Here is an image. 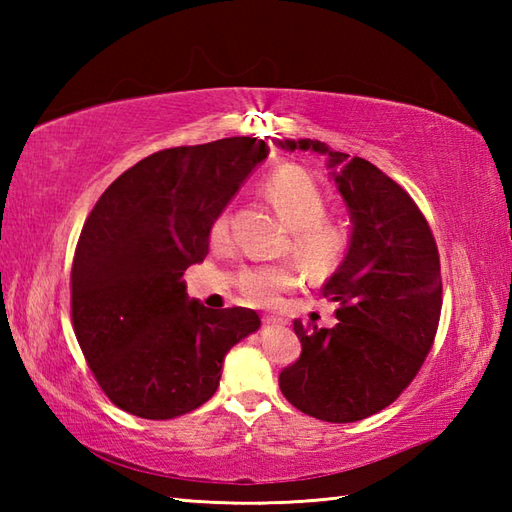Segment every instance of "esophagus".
I'll return each mask as SVG.
<instances>
[{
  "label": "esophagus",
  "mask_w": 512,
  "mask_h": 512,
  "mask_svg": "<svg viewBox=\"0 0 512 512\" xmlns=\"http://www.w3.org/2000/svg\"><path fill=\"white\" fill-rule=\"evenodd\" d=\"M281 323H284V319L270 317V314H268V317H264V325H281Z\"/></svg>",
  "instance_id": "1"
}]
</instances>
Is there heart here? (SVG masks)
<instances>
[{"instance_id":"obj_1","label":"heart","mask_w":512,"mask_h":512,"mask_svg":"<svg viewBox=\"0 0 512 512\" xmlns=\"http://www.w3.org/2000/svg\"><path fill=\"white\" fill-rule=\"evenodd\" d=\"M264 195L290 228V250L303 268L323 275L341 262L347 250V231L325 220V198L319 184L301 167H279L264 182ZM213 242L228 237V213L217 215L211 226ZM297 268L290 264H264L242 270L237 284L255 306H275L281 292L297 284Z\"/></svg>"}]
</instances>
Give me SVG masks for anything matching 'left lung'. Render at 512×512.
<instances>
[{"mask_svg":"<svg viewBox=\"0 0 512 512\" xmlns=\"http://www.w3.org/2000/svg\"><path fill=\"white\" fill-rule=\"evenodd\" d=\"M325 158L350 215L343 262L323 284L334 328L295 319L301 356L279 374L290 405L325 422H356L391 405L429 354L442 308L436 239L407 191L365 158L310 138L275 140Z\"/></svg>","mask_w":512,"mask_h":512,"instance_id":"8db88e82","label":"left lung"}]
</instances>
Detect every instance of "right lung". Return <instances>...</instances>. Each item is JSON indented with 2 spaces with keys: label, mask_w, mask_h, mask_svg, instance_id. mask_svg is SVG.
Here are the masks:
<instances>
[{
  "label": "right lung",
  "mask_w": 512,
  "mask_h": 512,
  "mask_svg": "<svg viewBox=\"0 0 512 512\" xmlns=\"http://www.w3.org/2000/svg\"><path fill=\"white\" fill-rule=\"evenodd\" d=\"M268 151L248 136L158 151L118 176L85 222L74 334L107 398L132 416L169 420L204 405L224 356L262 325L255 310L189 299L182 275L209 255L213 222Z\"/></svg>",
  "instance_id": "1"
}]
</instances>
